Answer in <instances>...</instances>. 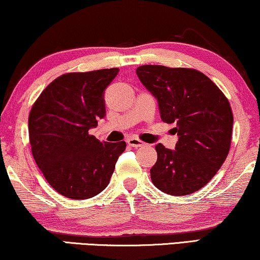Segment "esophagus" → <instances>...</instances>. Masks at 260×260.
Masks as SVG:
<instances>
[{
  "mask_svg": "<svg viewBox=\"0 0 260 260\" xmlns=\"http://www.w3.org/2000/svg\"><path fill=\"white\" fill-rule=\"evenodd\" d=\"M126 143L127 144H129L130 146H133V148H141V146H143V145H145V143L144 142H142L141 139H138V138H136V137H130V138H127L126 139Z\"/></svg>",
  "mask_w": 260,
  "mask_h": 260,
  "instance_id": "1",
  "label": "esophagus"
}]
</instances>
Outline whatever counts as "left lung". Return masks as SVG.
<instances>
[{
  "label": "left lung",
  "mask_w": 260,
  "mask_h": 260,
  "mask_svg": "<svg viewBox=\"0 0 260 260\" xmlns=\"http://www.w3.org/2000/svg\"><path fill=\"white\" fill-rule=\"evenodd\" d=\"M143 85L157 99L161 121L175 124V150L156 145L150 170L157 189L186 196L205 186L226 159L233 115L220 89L201 71L164 66L138 67Z\"/></svg>",
  "instance_id": "left-lung-1"
}]
</instances>
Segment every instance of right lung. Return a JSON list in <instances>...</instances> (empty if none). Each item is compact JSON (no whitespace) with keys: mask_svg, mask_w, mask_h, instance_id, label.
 I'll use <instances>...</instances> for the list:
<instances>
[{"mask_svg":"<svg viewBox=\"0 0 260 260\" xmlns=\"http://www.w3.org/2000/svg\"><path fill=\"white\" fill-rule=\"evenodd\" d=\"M118 68L69 73L51 82L29 114V141L37 167L59 194L88 199L102 192L126 143L89 135L105 116L104 90Z\"/></svg>","mask_w":260,"mask_h":260,"instance_id":"add662e5","label":"right lung"}]
</instances>
